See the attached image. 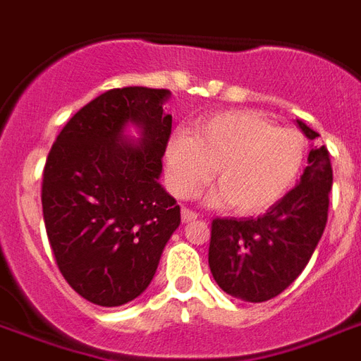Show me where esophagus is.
Here are the masks:
<instances>
[{"mask_svg": "<svg viewBox=\"0 0 361 361\" xmlns=\"http://www.w3.org/2000/svg\"><path fill=\"white\" fill-rule=\"evenodd\" d=\"M181 219H183V223H191V221L198 219V214H197V212H192V209L183 208V209H181Z\"/></svg>", "mask_w": 361, "mask_h": 361, "instance_id": "1", "label": "esophagus"}]
</instances>
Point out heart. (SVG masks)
I'll return each instance as SVG.
<instances>
[{
    "mask_svg": "<svg viewBox=\"0 0 361 361\" xmlns=\"http://www.w3.org/2000/svg\"><path fill=\"white\" fill-rule=\"evenodd\" d=\"M305 138L294 127L274 125L257 110H225L195 121L191 135L178 133L166 146L172 191L191 198L214 176L212 202H228L240 214L268 208L296 181Z\"/></svg>",
    "mask_w": 361,
    "mask_h": 361,
    "instance_id": "obj_1",
    "label": "heart"
}]
</instances>
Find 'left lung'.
I'll use <instances>...</instances> for the list:
<instances>
[{
	"label": "left lung",
	"instance_id": "1",
	"mask_svg": "<svg viewBox=\"0 0 361 361\" xmlns=\"http://www.w3.org/2000/svg\"><path fill=\"white\" fill-rule=\"evenodd\" d=\"M309 140L319 133L296 120ZM334 174L324 146H311L300 183L264 215L214 219L208 262L215 283L243 302H268L294 283L319 245L328 221Z\"/></svg>",
	"mask_w": 361,
	"mask_h": 361
}]
</instances>
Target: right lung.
I'll use <instances>...</instances> for the list:
<instances>
[{
	"label": "right lung",
	"mask_w": 361,
	"mask_h": 361,
	"mask_svg": "<svg viewBox=\"0 0 361 361\" xmlns=\"http://www.w3.org/2000/svg\"><path fill=\"white\" fill-rule=\"evenodd\" d=\"M169 90L118 87L76 112L42 174V215L65 281L87 302L118 307L146 290L180 206L159 183L172 116ZM129 124L141 138H126Z\"/></svg>",
	"instance_id": "obj_1"
}]
</instances>
